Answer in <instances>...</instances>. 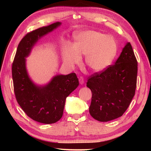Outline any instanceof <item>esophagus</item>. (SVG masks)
<instances>
[{
  "mask_svg": "<svg viewBox=\"0 0 151 151\" xmlns=\"http://www.w3.org/2000/svg\"><path fill=\"white\" fill-rule=\"evenodd\" d=\"M79 80V83H80L81 85H83V84L85 83V81H84V78L83 77V76H80L78 78Z\"/></svg>",
  "mask_w": 151,
  "mask_h": 151,
  "instance_id": "1",
  "label": "esophagus"
}]
</instances>
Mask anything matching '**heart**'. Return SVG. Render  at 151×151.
<instances>
[{
	"mask_svg": "<svg viewBox=\"0 0 151 151\" xmlns=\"http://www.w3.org/2000/svg\"><path fill=\"white\" fill-rule=\"evenodd\" d=\"M73 47L67 46L63 52L66 65L73 66L81 62V56L85 55V64L93 73L105 70L112 63L117 53V44L111 36L104 33L87 30L75 37Z\"/></svg>",
	"mask_w": 151,
	"mask_h": 151,
	"instance_id": "heart-1",
	"label": "heart"
}]
</instances>
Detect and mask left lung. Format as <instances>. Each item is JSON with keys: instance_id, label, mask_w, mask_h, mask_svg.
I'll return each mask as SVG.
<instances>
[{"instance_id": "left-lung-1", "label": "left lung", "mask_w": 151, "mask_h": 151, "mask_svg": "<svg viewBox=\"0 0 151 151\" xmlns=\"http://www.w3.org/2000/svg\"><path fill=\"white\" fill-rule=\"evenodd\" d=\"M138 63L131 43L128 42L114 65L88 78L91 90L89 112L101 122L121 116L129 106L137 87Z\"/></svg>"}]
</instances>
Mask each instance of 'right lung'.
Instances as JSON below:
<instances>
[{"mask_svg":"<svg viewBox=\"0 0 151 151\" xmlns=\"http://www.w3.org/2000/svg\"><path fill=\"white\" fill-rule=\"evenodd\" d=\"M60 24L57 22L28 32L18 45L12 65L15 97L30 119L40 123L52 124L63 116L66 98L78 87L75 73L57 75L45 86H37L30 81L25 66V57L39 39Z\"/></svg>","mask_w":151,"mask_h":151,"instance_id":"right-lung-1","label":"right lung"}]
</instances>
